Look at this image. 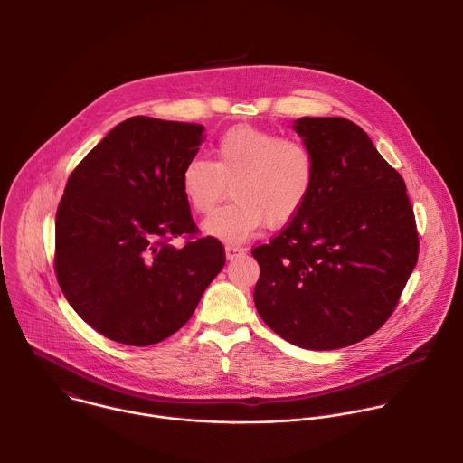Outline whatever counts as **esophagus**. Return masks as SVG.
Masks as SVG:
<instances>
[{"mask_svg":"<svg viewBox=\"0 0 463 463\" xmlns=\"http://www.w3.org/2000/svg\"><path fill=\"white\" fill-rule=\"evenodd\" d=\"M224 251H226V259H228V260H233L237 255H242V253H244V250H242V248L233 246V244H226Z\"/></svg>","mask_w":463,"mask_h":463,"instance_id":"esophagus-1","label":"esophagus"}]
</instances>
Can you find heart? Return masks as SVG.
I'll return each mask as SVG.
<instances>
[{
  "mask_svg": "<svg viewBox=\"0 0 463 463\" xmlns=\"http://www.w3.org/2000/svg\"><path fill=\"white\" fill-rule=\"evenodd\" d=\"M316 180L312 149L296 137L235 127L213 147V162L191 158L180 176L189 206L210 212L226 194L232 203L212 212L201 230L208 237L239 244L251 239L267 222L281 226L305 206Z\"/></svg>",
  "mask_w": 463,
  "mask_h": 463,
  "instance_id": "heart-1",
  "label": "heart"
}]
</instances>
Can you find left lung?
I'll return each instance as SVG.
<instances>
[{
    "instance_id": "obj_1",
    "label": "left lung",
    "mask_w": 463,
    "mask_h": 463,
    "mask_svg": "<svg viewBox=\"0 0 463 463\" xmlns=\"http://www.w3.org/2000/svg\"><path fill=\"white\" fill-rule=\"evenodd\" d=\"M316 180L299 213L251 253L255 307L287 342L312 351L356 344L385 325L417 264L406 185L369 135L344 118H299Z\"/></svg>"
}]
</instances>
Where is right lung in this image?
<instances>
[{
    "label": "right lung",
    "instance_id": "obj_1",
    "mask_svg": "<svg viewBox=\"0 0 463 463\" xmlns=\"http://www.w3.org/2000/svg\"><path fill=\"white\" fill-rule=\"evenodd\" d=\"M204 127L135 116L89 151L67 180L55 221V270L74 312L127 345L180 330L224 267V248L194 235L182 194L184 165Z\"/></svg>",
    "mask_w": 463,
    "mask_h": 463
}]
</instances>
